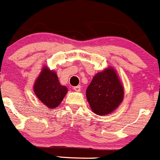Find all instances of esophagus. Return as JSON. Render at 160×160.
<instances>
[{
    "label": "esophagus",
    "instance_id": "1",
    "mask_svg": "<svg viewBox=\"0 0 160 160\" xmlns=\"http://www.w3.org/2000/svg\"><path fill=\"white\" fill-rule=\"evenodd\" d=\"M80 87H81V86H74V90L76 91V92H80Z\"/></svg>",
    "mask_w": 160,
    "mask_h": 160
}]
</instances>
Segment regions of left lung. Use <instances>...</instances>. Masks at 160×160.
<instances>
[{"instance_id":"8db88e82","label":"left lung","mask_w":160,"mask_h":160,"mask_svg":"<svg viewBox=\"0 0 160 160\" xmlns=\"http://www.w3.org/2000/svg\"><path fill=\"white\" fill-rule=\"evenodd\" d=\"M123 88L115 70L108 68L95 75L86 89V98L97 115L109 114L123 99Z\"/></svg>"}]
</instances>
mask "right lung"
Here are the masks:
<instances>
[{
  "label": "right lung",
  "mask_w": 160,
  "mask_h": 160,
  "mask_svg": "<svg viewBox=\"0 0 160 160\" xmlns=\"http://www.w3.org/2000/svg\"><path fill=\"white\" fill-rule=\"evenodd\" d=\"M34 90L40 101L52 109L61 103L68 89L60 84L56 72L45 67L36 80Z\"/></svg>",
  "instance_id": "add662e5"
}]
</instances>
